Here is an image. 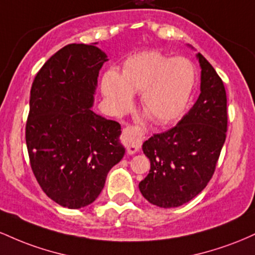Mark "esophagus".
<instances>
[{"label":"esophagus","instance_id":"1","mask_svg":"<svg viewBox=\"0 0 255 255\" xmlns=\"http://www.w3.org/2000/svg\"><path fill=\"white\" fill-rule=\"evenodd\" d=\"M124 142L126 145V150L129 154L135 153L141 147L142 140L145 137V131L142 128L136 126H128L124 129Z\"/></svg>","mask_w":255,"mask_h":255}]
</instances>
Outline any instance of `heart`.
I'll use <instances>...</instances> for the list:
<instances>
[{
    "label": "heart",
    "instance_id": "heart-1",
    "mask_svg": "<svg viewBox=\"0 0 255 255\" xmlns=\"http://www.w3.org/2000/svg\"><path fill=\"white\" fill-rule=\"evenodd\" d=\"M195 81L191 60L147 50L128 57L121 74L114 69L105 72L102 91L118 115L129 109L133 93H140V105L148 118L156 125H168L183 114Z\"/></svg>",
    "mask_w": 255,
    "mask_h": 255
}]
</instances>
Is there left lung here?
<instances>
[{
	"label": "left lung",
	"mask_w": 255,
	"mask_h": 255,
	"mask_svg": "<svg viewBox=\"0 0 255 255\" xmlns=\"http://www.w3.org/2000/svg\"><path fill=\"white\" fill-rule=\"evenodd\" d=\"M200 96L181 121L142 144L150 159L139 189L148 203L177 207L197 197L216 170L227 136V93L222 79L201 54Z\"/></svg>",
	"instance_id": "8db88e82"
}]
</instances>
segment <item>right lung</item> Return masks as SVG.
I'll return each mask as SVG.
<instances>
[{
  "instance_id": "right-lung-1",
  "label": "right lung",
  "mask_w": 255,
  "mask_h": 255,
  "mask_svg": "<svg viewBox=\"0 0 255 255\" xmlns=\"http://www.w3.org/2000/svg\"><path fill=\"white\" fill-rule=\"evenodd\" d=\"M68 44L44 63L31 87L26 145L43 192L68 209L92 204L125 154L121 126L91 110L107 55Z\"/></svg>"
}]
</instances>
